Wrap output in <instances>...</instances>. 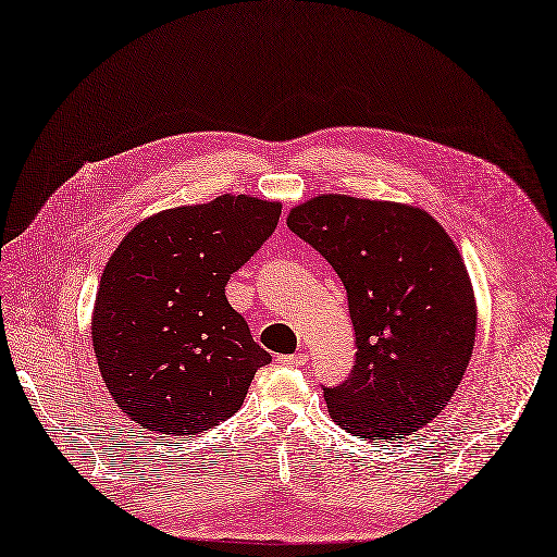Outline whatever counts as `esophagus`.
I'll use <instances>...</instances> for the list:
<instances>
[{"label": "esophagus", "mask_w": 557, "mask_h": 557, "mask_svg": "<svg viewBox=\"0 0 557 557\" xmlns=\"http://www.w3.org/2000/svg\"><path fill=\"white\" fill-rule=\"evenodd\" d=\"M305 361H308V356H305V354H284V356H277V363L286 366V368H300V366H305Z\"/></svg>", "instance_id": "obj_1"}]
</instances>
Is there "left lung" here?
I'll list each match as a JSON object with an SVG mask.
<instances>
[{
	"label": "left lung",
	"instance_id": "left-lung-1",
	"mask_svg": "<svg viewBox=\"0 0 557 557\" xmlns=\"http://www.w3.org/2000/svg\"><path fill=\"white\" fill-rule=\"evenodd\" d=\"M347 289L354 370L324 388L347 433L388 442L417 433L454 398L472 358L476 300L468 268L425 210L321 194L286 214Z\"/></svg>",
	"mask_w": 557,
	"mask_h": 557
}]
</instances>
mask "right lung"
Listing matches in <instances>:
<instances>
[{
    "mask_svg": "<svg viewBox=\"0 0 557 557\" xmlns=\"http://www.w3.org/2000/svg\"><path fill=\"white\" fill-rule=\"evenodd\" d=\"M280 201L222 194L138 222L106 263L92 347L124 417L159 435L226 421L271 354L226 300V282L275 231Z\"/></svg>",
    "mask_w": 557,
    "mask_h": 557,
    "instance_id": "right-lung-1",
    "label": "right lung"
}]
</instances>
